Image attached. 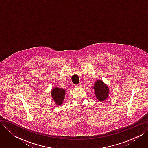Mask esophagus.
Wrapping results in <instances>:
<instances>
[{
	"instance_id": "34e87169",
	"label": "esophagus",
	"mask_w": 148,
	"mask_h": 148,
	"mask_svg": "<svg viewBox=\"0 0 148 148\" xmlns=\"http://www.w3.org/2000/svg\"><path fill=\"white\" fill-rule=\"evenodd\" d=\"M82 86V84L81 83H79V84H75V86L76 88H78V87H81Z\"/></svg>"
}]
</instances>
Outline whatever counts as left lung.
Wrapping results in <instances>:
<instances>
[{"label": "left lung", "instance_id": "8db88e82", "mask_svg": "<svg viewBox=\"0 0 148 148\" xmlns=\"http://www.w3.org/2000/svg\"><path fill=\"white\" fill-rule=\"evenodd\" d=\"M92 88L94 89V94L98 101H104L108 97L110 92L109 88L102 80H97Z\"/></svg>", "mask_w": 148, "mask_h": 148}]
</instances>
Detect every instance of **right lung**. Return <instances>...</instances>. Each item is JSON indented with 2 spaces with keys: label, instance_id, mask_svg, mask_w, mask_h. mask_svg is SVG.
<instances>
[{
  "label": "right lung",
  "instance_id": "obj_1",
  "mask_svg": "<svg viewBox=\"0 0 148 148\" xmlns=\"http://www.w3.org/2000/svg\"><path fill=\"white\" fill-rule=\"evenodd\" d=\"M66 90L61 88H53L51 90V96L56 105L61 106L64 103Z\"/></svg>",
  "mask_w": 148,
  "mask_h": 148
}]
</instances>
